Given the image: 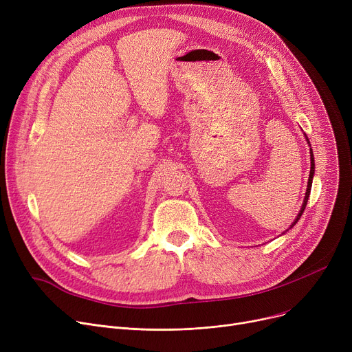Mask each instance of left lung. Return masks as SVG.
Instances as JSON below:
<instances>
[{
	"instance_id": "1",
	"label": "left lung",
	"mask_w": 352,
	"mask_h": 352,
	"mask_svg": "<svg viewBox=\"0 0 352 352\" xmlns=\"http://www.w3.org/2000/svg\"><path fill=\"white\" fill-rule=\"evenodd\" d=\"M305 140H307V142L309 144V141H308V138H307V135H305ZM311 146V145H309ZM309 160H311V168H309V177H308V184H307V191H305V197H304V202H302V206H301V210H300V212H298V215H297V218L294 219V223L289 226V228H292L295 224L298 223V219L301 218V215H302V212H304V210H305V206H307V202H308V198H309V194H311V187H312V178H314V173H316V162H314V154H312V150L309 148ZM288 228V230H289ZM287 230V231H288ZM285 231V232H287Z\"/></svg>"
}]
</instances>
